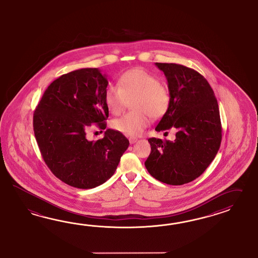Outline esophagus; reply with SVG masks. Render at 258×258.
Instances as JSON below:
<instances>
[{"mask_svg": "<svg viewBox=\"0 0 258 258\" xmlns=\"http://www.w3.org/2000/svg\"><path fill=\"white\" fill-rule=\"evenodd\" d=\"M128 141H130V144H131V145H133V144H135V143L138 141V139H137V138H134V137H131V138L128 139Z\"/></svg>", "mask_w": 258, "mask_h": 258, "instance_id": "esophagus-1", "label": "esophagus"}]
</instances>
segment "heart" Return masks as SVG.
I'll use <instances>...</instances> for the list:
<instances>
[{
	"mask_svg": "<svg viewBox=\"0 0 258 258\" xmlns=\"http://www.w3.org/2000/svg\"><path fill=\"white\" fill-rule=\"evenodd\" d=\"M105 103L112 114L122 112L132 100L134 111L112 121V126L128 136H139L150 123V115L160 118L167 112L170 95L157 77L143 69L123 73L117 85H109L104 95Z\"/></svg>",
	"mask_w": 258,
	"mask_h": 258,
	"instance_id": "1",
	"label": "heart"
}]
</instances>
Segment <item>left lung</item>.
<instances>
[{
	"label": "left lung",
	"mask_w": 258,
	"mask_h": 258,
	"mask_svg": "<svg viewBox=\"0 0 258 258\" xmlns=\"http://www.w3.org/2000/svg\"><path fill=\"white\" fill-rule=\"evenodd\" d=\"M168 83L170 106L156 132L175 128L174 141L150 138L148 173L169 185L195 180L214 160L222 142V125L215 94L195 70L177 63H156Z\"/></svg>",
	"instance_id": "obj_1"
}]
</instances>
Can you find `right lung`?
<instances>
[{"label":"right lung","instance_id":"right-lung-1","mask_svg":"<svg viewBox=\"0 0 258 258\" xmlns=\"http://www.w3.org/2000/svg\"><path fill=\"white\" fill-rule=\"evenodd\" d=\"M106 74L82 69L49 84L34 112V132L42 157L52 174L78 188H93L114 174L130 142L108 128L96 142L86 138L93 124L106 128Z\"/></svg>","mask_w":258,"mask_h":258}]
</instances>
